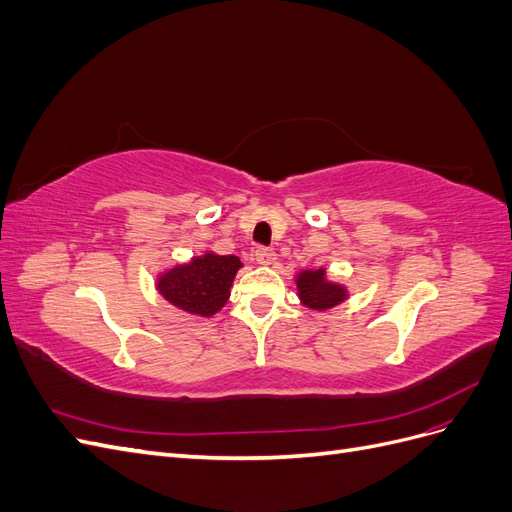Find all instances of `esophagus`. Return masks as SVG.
<instances>
[{
  "instance_id": "1",
  "label": "esophagus",
  "mask_w": 512,
  "mask_h": 512,
  "mask_svg": "<svg viewBox=\"0 0 512 512\" xmlns=\"http://www.w3.org/2000/svg\"><path fill=\"white\" fill-rule=\"evenodd\" d=\"M254 256H256V262H258V265H265V267L273 265V262L277 260L275 252H273V250H267V247H258Z\"/></svg>"
}]
</instances>
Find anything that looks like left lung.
Wrapping results in <instances>:
<instances>
[{"label": "left lung", "instance_id": "8db88e82", "mask_svg": "<svg viewBox=\"0 0 512 512\" xmlns=\"http://www.w3.org/2000/svg\"><path fill=\"white\" fill-rule=\"evenodd\" d=\"M294 284H297V297L301 305L312 312H327L335 305L350 299V290L346 284L335 282L329 277L327 269H301L294 273Z\"/></svg>", "mask_w": 512, "mask_h": 512}]
</instances>
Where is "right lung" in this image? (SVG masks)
<instances>
[{"label": "right lung", "instance_id": "add662e5", "mask_svg": "<svg viewBox=\"0 0 512 512\" xmlns=\"http://www.w3.org/2000/svg\"><path fill=\"white\" fill-rule=\"evenodd\" d=\"M243 262L237 256H220L213 250L177 262L156 277V290L181 312L211 318L228 303L232 282Z\"/></svg>", "mask_w": 512, "mask_h": 512}]
</instances>
